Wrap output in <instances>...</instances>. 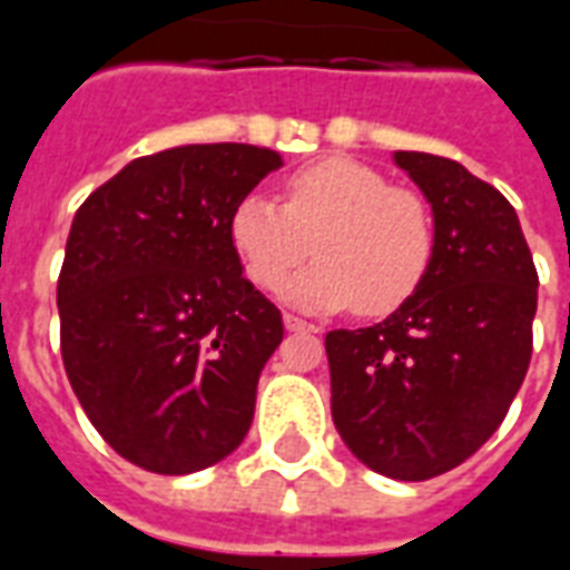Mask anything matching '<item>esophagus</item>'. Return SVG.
Returning a JSON list of instances; mask_svg holds the SVG:
<instances>
[{"label": "esophagus", "instance_id": "34e87169", "mask_svg": "<svg viewBox=\"0 0 570 570\" xmlns=\"http://www.w3.org/2000/svg\"><path fill=\"white\" fill-rule=\"evenodd\" d=\"M284 326L289 330V333H321L314 323L302 321V317H293V314H284Z\"/></svg>", "mask_w": 570, "mask_h": 570}]
</instances>
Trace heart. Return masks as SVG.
I'll list each match as a JSON object with an SVG mask.
<instances>
[{
    "label": "heart",
    "instance_id": "heart-1",
    "mask_svg": "<svg viewBox=\"0 0 570 570\" xmlns=\"http://www.w3.org/2000/svg\"><path fill=\"white\" fill-rule=\"evenodd\" d=\"M315 244L311 245L309 240ZM228 240L244 274L274 289L298 262H317L284 286L305 311L387 314L424 281L436 232L428 200L370 164L345 155L302 167L284 183V204L253 191L228 216Z\"/></svg>",
    "mask_w": 570,
    "mask_h": 570
}]
</instances>
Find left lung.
<instances>
[{
  "mask_svg": "<svg viewBox=\"0 0 570 570\" xmlns=\"http://www.w3.org/2000/svg\"><path fill=\"white\" fill-rule=\"evenodd\" d=\"M394 164L428 198L433 259L387 321L326 333V357L347 449L382 476L424 482L501 428L531 360L538 272L498 188L428 151Z\"/></svg>",
  "mask_w": 570,
  "mask_h": 570,
  "instance_id": "1",
  "label": "left lung"
}]
</instances>
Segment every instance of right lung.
I'll use <instances>...</instances> for the list:
<instances>
[{
    "mask_svg": "<svg viewBox=\"0 0 570 570\" xmlns=\"http://www.w3.org/2000/svg\"><path fill=\"white\" fill-rule=\"evenodd\" d=\"M281 164L247 142L155 151L72 219L57 281L63 366L97 433L149 473L213 466L253 424L284 321L244 277L228 216Z\"/></svg>",
    "mask_w": 570,
    "mask_h": 570,
    "instance_id": "1",
    "label": "right lung"
}]
</instances>
